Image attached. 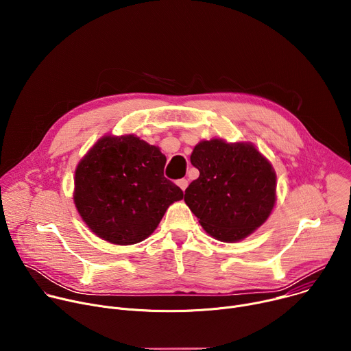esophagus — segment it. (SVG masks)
I'll list each match as a JSON object with an SVG mask.
<instances>
[{"mask_svg":"<svg viewBox=\"0 0 351 351\" xmlns=\"http://www.w3.org/2000/svg\"><path fill=\"white\" fill-rule=\"evenodd\" d=\"M176 184L184 191V190L187 189V186H189V180H187V179H179V180L176 182Z\"/></svg>","mask_w":351,"mask_h":351,"instance_id":"34e87169","label":"esophagus"}]
</instances>
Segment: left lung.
<instances>
[{
	"mask_svg": "<svg viewBox=\"0 0 351 351\" xmlns=\"http://www.w3.org/2000/svg\"><path fill=\"white\" fill-rule=\"evenodd\" d=\"M199 171L184 203L213 237L233 243L252 234L276 202V175L252 143L199 141L190 156Z\"/></svg>",
	"mask_w": 351,
	"mask_h": 351,
	"instance_id": "1",
	"label": "left lung"
}]
</instances>
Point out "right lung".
Here are the masks:
<instances>
[{
  "instance_id": "1",
  "label": "right lung",
  "mask_w": 351,
  "mask_h": 351,
  "mask_svg": "<svg viewBox=\"0 0 351 351\" xmlns=\"http://www.w3.org/2000/svg\"><path fill=\"white\" fill-rule=\"evenodd\" d=\"M167 157L134 134L104 136L75 172V206L98 237L136 244L152 234L183 191L164 176Z\"/></svg>"
}]
</instances>
